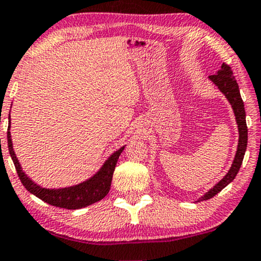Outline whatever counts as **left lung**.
Listing matches in <instances>:
<instances>
[{
	"label": "left lung",
	"instance_id": "1",
	"mask_svg": "<svg viewBox=\"0 0 261 261\" xmlns=\"http://www.w3.org/2000/svg\"><path fill=\"white\" fill-rule=\"evenodd\" d=\"M209 80H211V81L220 89L221 93H224V95L226 96V99L229 100L231 106H232L233 114L236 116L237 127H239L240 138H239V145H237L236 155H234V160L230 170L226 173V175H225L224 178L218 182V184H215V186H213V188L209 190L208 192H205V194L202 196L197 202L214 197L215 195L219 194L221 190L226 188V186L229 185L234 178H236L237 173H239V170L241 168V165H242L244 152H246V149H247V141H248V128H247V123H246V111H244V104H243L242 98H241L239 85H237L236 80H234L233 72L232 70H231V67L224 63L223 65H221V69L219 71L215 73V75L209 76Z\"/></svg>",
	"mask_w": 261,
	"mask_h": 261
}]
</instances>
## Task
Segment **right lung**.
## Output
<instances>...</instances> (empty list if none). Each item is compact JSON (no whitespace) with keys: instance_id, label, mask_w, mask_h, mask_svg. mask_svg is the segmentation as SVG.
<instances>
[{"instance_id":"right-lung-1","label":"right lung","mask_w":261,"mask_h":261,"mask_svg":"<svg viewBox=\"0 0 261 261\" xmlns=\"http://www.w3.org/2000/svg\"><path fill=\"white\" fill-rule=\"evenodd\" d=\"M11 115V114H9ZM11 128V127H9ZM7 132V139H8V150L11 153V157L14 162L15 169H17L18 176L20 179L21 184L25 186V189L32 195H35L42 201L47 202L48 204L56 205L59 208L65 209H80L87 205H91L95 202L100 201L108 195L109 190L111 186L112 175H114V170L117 163L118 157L121 152L124 150V146L118 149L116 152L106 160V162L98 172L95 173L92 178H89L86 181L77 184L70 188L63 189H44L41 188L40 185L35 184L29 176L22 172L20 163L15 156L14 150H13L11 132Z\"/></svg>"}]
</instances>
